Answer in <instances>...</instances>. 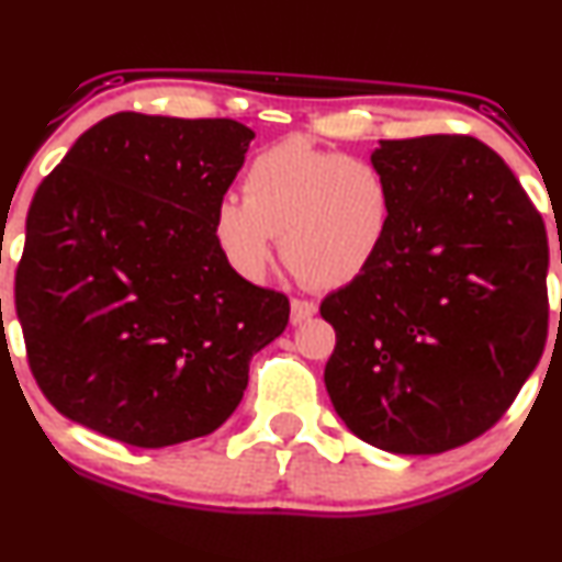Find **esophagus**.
Returning a JSON list of instances; mask_svg holds the SVG:
<instances>
[{
	"label": "esophagus",
	"instance_id": "34e87169",
	"mask_svg": "<svg viewBox=\"0 0 562 562\" xmlns=\"http://www.w3.org/2000/svg\"><path fill=\"white\" fill-rule=\"evenodd\" d=\"M314 314H316V303L314 301L293 299V303H290V322H293V324L308 322Z\"/></svg>",
	"mask_w": 562,
	"mask_h": 562
}]
</instances>
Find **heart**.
<instances>
[{"instance_id":"heart-1","label":"heart","mask_w":562,"mask_h":562,"mask_svg":"<svg viewBox=\"0 0 562 562\" xmlns=\"http://www.w3.org/2000/svg\"><path fill=\"white\" fill-rule=\"evenodd\" d=\"M392 214V186L380 165L293 135L251 159L243 199L227 193L216 201L212 233L243 280L267 277L280 235L295 277L340 288L380 259Z\"/></svg>"}]
</instances>
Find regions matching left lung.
Instances as JSON below:
<instances>
[{
    "label": "left lung",
    "instance_id": "8db88e82",
    "mask_svg": "<svg viewBox=\"0 0 562 562\" xmlns=\"http://www.w3.org/2000/svg\"><path fill=\"white\" fill-rule=\"evenodd\" d=\"M390 238L367 274L322 301L324 369L346 427L397 456L484 435L547 340V233L510 167L471 135L380 140Z\"/></svg>",
    "mask_w": 562,
    "mask_h": 562
}]
</instances>
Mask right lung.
I'll return each instance as SVG.
<instances>
[{
  "instance_id": "right-lung-1",
  "label": "right lung",
  "mask_w": 562,
  "mask_h": 562,
  "mask_svg": "<svg viewBox=\"0 0 562 562\" xmlns=\"http://www.w3.org/2000/svg\"><path fill=\"white\" fill-rule=\"evenodd\" d=\"M251 140L235 120L117 112L38 186L15 308L33 376L70 422L167 448L238 408L254 353L290 316L212 233Z\"/></svg>"
}]
</instances>
